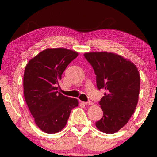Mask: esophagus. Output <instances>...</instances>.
Listing matches in <instances>:
<instances>
[{"instance_id": "34e87169", "label": "esophagus", "mask_w": 157, "mask_h": 157, "mask_svg": "<svg viewBox=\"0 0 157 157\" xmlns=\"http://www.w3.org/2000/svg\"><path fill=\"white\" fill-rule=\"evenodd\" d=\"M82 103H83L85 105H92L93 104V102L91 101H86V102L83 101V102H82Z\"/></svg>"}]
</instances>
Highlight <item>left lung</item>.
<instances>
[{"label":"left lung","instance_id":"1","mask_svg":"<svg viewBox=\"0 0 157 157\" xmlns=\"http://www.w3.org/2000/svg\"><path fill=\"white\" fill-rule=\"evenodd\" d=\"M96 75L97 87L105 90L99 101L103 117L95 123L104 133L117 132L127 124L137 105L140 76L135 65L113 53H84Z\"/></svg>","mask_w":157,"mask_h":157}]
</instances>
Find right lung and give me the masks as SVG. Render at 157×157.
I'll list each match as a JSON object with an SVG mask.
<instances>
[{
	"label": "right lung",
	"instance_id": "obj_1",
	"mask_svg": "<svg viewBox=\"0 0 157 157\" xmlns=\"http://www.w3.org/2000/svg\"><path fill=\"white\" fill-rule=\"evenodd\" d=\"M78 56L67 49H47L28 62L23 79L25 101L37 126L48 134L62 130L78 100L58 92L59 81L68 65Z\"/></svg>",
	"mask_w": 157,
	"mask_h": 157
}]
</instances>
